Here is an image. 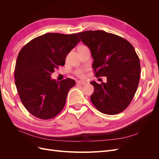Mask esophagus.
<instances>
[{
  "label": "esophagus",
  "instance_id": "obj_1",
  "mask_svg": "<svg viewBox=\"0 0 159 159\" xmlns=\"http://www.w3.org/2000/svg\"><path fill=\"white\" fill-rule=\"evenodd\" d=\"M78 84H80V85H85V84H86V82H85V81L80 80V81H78Z\"/></svg>",
  "mask_w": 159,
  "mask_h": 159
}]
</instances>
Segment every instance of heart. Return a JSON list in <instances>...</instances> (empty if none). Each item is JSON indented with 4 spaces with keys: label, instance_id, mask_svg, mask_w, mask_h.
<instances>
[{
    "label": "heart",
    "instance_id": "obj_1",
    "mask_svg": "<svg viewBox=\"0 0 159 159\" xmlns=\"http://www.w3.org/2000/svg\"><path fill=\"white\" fill-rule=\"evenodd\" d=\"M77 75H78V76L80 77V78H82V77H84V71L82 70H79L77 71Z\"/></svg>",
    "mask_w": 159,
    "mask_h": 159
}]
</instances>
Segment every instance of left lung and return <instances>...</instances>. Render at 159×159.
I'll use <instances>...</instances> for the list:
<instances>
[{"mask_svg": "<svg viewBox=\"0 0 159 159\" xmlns=\"http://www.w3.org/2000/svg\"><path fill=\"white\" fill-rule=\"evenodd\" d=\"M93 59L95 77H107V82L95 81L91 101L100 112L115 115L122 112L131 102L140 79L139 56L130 42L103 30L78 33Z\"/></svg>", "mask_w": 159, "mask_h": 159, "instance_id": "8db88e82", "label": "left lung"}]
</instances>
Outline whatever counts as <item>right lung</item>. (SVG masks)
Here are the masks:
<instances>
[{"label":"right lung","instance_id":"add662e5","mask_svg":"<svg viewBox=\"0 0 159 159\" xmlns=\"http://www.w3.org/2000/svg\"><path fill=\"white\" fill-rule=\"evenodd\" d=\"M80 42L75 34L47 33L38 36L19 52L14 70L15 85L24 106L41 119L56 117L63 109L69 90L75 81H57L52 73L64 66L69 52Z\"/></svg>","mask_w":159,"mask_h":159}]
</instances>
